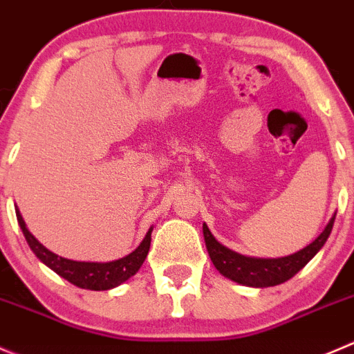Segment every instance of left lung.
Returning a JSON list of instances; mask_svg holds the SVG:
<instances>
[{"label": "left lung", "mask_w": 354, "mask_h": 354, "mask_svg": "<svg viewBox=\"0 0 354 354\" xmlns=\"http://www.w3.org/2000/svg\"><path fill=\"white\" fill-rule=\"evenodd\" d=\"M334 221L335 214L332 216L324 232L304 249L297 250L290 256L273 257V259H270V257L268 259H264V257H247L228 249V247H225L214 239V235L209 232L205 223L202 225V232H204L209 257H211L212 264L221 275L247 287H273L292 279L299 270H303L313 259L315 254L327 242Z\"/></svg>", "instance_id": "8db88e82"}]
</instances>
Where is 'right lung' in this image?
Segmentation results:
<instances>
[{"mask_svg":"<svg viewBox=\"0 0 354 354\" xmlns=\"http://www.w3.org/2000/svg\"><path fill=\"white\" fill-rule=\"evenodd\" d=\"M15 212L20 230H22L30 250L36 254L37 259L43 261L48 268L53 270L57 275H60L62 279H65L67 282L74 283L79 289L109 290L121 286L122 282H126V280L131 279L133 275H136V272L140 270L143 261H145L147 254H149L153 230L152 226H150V230L147 232L142 243H140L131 254L121 257V259L111 261V263H86V261L65 259V257H60L55 252H51V250H48L41 242H37L36 236L27 230L26 221H24L19 207L15 209Z\"/></svg>","mask_w":354,"mask_h":354,"instance_id":"add662e5","label":"right lung"}]
</instances>
